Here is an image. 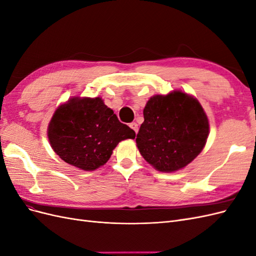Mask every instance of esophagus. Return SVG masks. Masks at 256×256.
Wrapping results in <instances>:
<instances>
[{
    "instance_id": "1",
    "label": "esophagus",
    "mask_w": 256,
    "mask_h": 256,
    "mask_svg": "<svg viewBox=\"0 0 256 256\" xmlns=\"http://www.w3.org/2000/svg\"><path fill=\"white\" fill-rule=\"evenodd\" d=\"M129 127H130L131 129H132L136 134H138V124H136V122H130V124H129Z\"/></svg>"
}]
</instances>
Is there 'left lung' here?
I'll use <instances>...</instances> for the list:
<instances>
[{"mask_svg":"<svg viewBox=\"0 0 256 256\" xmlns=\"http://www.w3.org/2000/svg\"><path fill=\"white\" fill-rule=\"evenodd\" d=\"M143 115L136 146L157 171L176 172L203 150L209 122L203 106L192 95L180 90L154 95L146 102Z\"/></svg>","mask_w":256,"mask_h":256,"instance_id":"1","label":"left lung"}]
</instances>
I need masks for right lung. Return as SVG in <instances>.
<instances>
[{
    "mask_svg": "<svg viewBox=\"0 0 256 256\" xmlns=\"http://www.w3.org/2000/svg\"><path fill=\"white\" fill-rule=\"evenodd\" d=\"M47 134L54 152L83 171L104 166L120 142L136 138L102 97L69 98L56 108Z\"/></svg>",
    "mask_w": 256,
    "mask_h": 256,
    "instance_id": "right-lung-1",
    "label": "right lung"
}]
</instances>
